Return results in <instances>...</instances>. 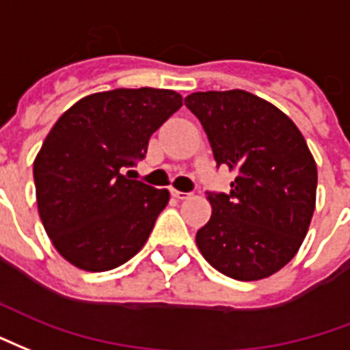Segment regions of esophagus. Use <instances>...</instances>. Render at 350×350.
Here are the masks:
<instances>
[{
    "instance_id": "34e87169",
    "label": "esophagus",
    "mask_w": 350,
    "mask_h": 350,
    "mask_svg": "<svg viewBox=\"0 0 350 350\" xmlns=\"http://www.w3.org/2000/svg\"><path fill=\"white\" fill-rule=\"evenodd\" d=\"M172 196L175 200H188V198H190V192H180V190L172 188Z\"/></svg>"
}]
</instances>
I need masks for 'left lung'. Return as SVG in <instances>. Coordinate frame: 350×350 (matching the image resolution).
<instances>
[{"mask_svg": "<svg viewBox=\"0 0 350 350\" xmlns=\"http://www.w3.org/2000/svg\"><path fill=\"white\" fill-rule=\"evenodd\" d=\"M216 165L237 172L229 193L206 192L211 220L196 234L214 269L241 282L285 267L315 211L317 165L304 136L283 111L241 89L192 93Z\"/></svg>", "mask_w": 350, "mask_h": 350, "instance_id": "left-lung-1", "label": "left lung"}]
</instances>
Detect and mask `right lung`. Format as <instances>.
I'll list each match as a JSON object with an SVG mask.
<instances>
[{
	"label": "right lung",
	"mask_w": 350,
	"mask_h": 350,
	"mask_svg": "<svg viewBox=\"0 0 350 350\" xmlns=\"http://www.w3.org/2000/svg\"><path fill=\"white\" fill-rule=\"evenodd\" d=\"M183 106L170 89H113L68 108L33 164L50 241L74 267L104 272L144 248L170 192L124 175L144 160L152 132Z\"/></svg>",
	"instance_id": "right-lung-1"
}]
</instances>
